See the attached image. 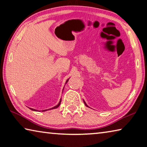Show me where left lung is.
Here are the masks:
<instances>
[{
  "instance_id": "8db88e82",
  "label": "left lung",
  "mask_w": 147,
  "mask_h": 147,
  "mask_svg": "<svg viewBox=\"0 0 147 147\" xmlns=\"http://www.w3.org/2000/svg\"><path fill=\"white\" fill-rule=\"evenodd\" d=\"M83 102H84V103H85V105H86V107H88V105H87V104H86V102H85V100H83Z\"/></svg>"
}]
</instances>
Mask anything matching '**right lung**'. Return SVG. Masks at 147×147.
Wrapping results in <instances>:
<instances>
[{
	"instance_id": "1",
	"label": "right lung",
	"mask_w": 147,
	"mask_h": 147,
	"mask_svg": "<svg viewBox=\"0 0 147 147\" xmlns=\"http://www.w3.org/2000/svg\"><path fill=\"white\" fill-rule=\"evenodd\" d=\"M68 80H69V79H67L66 80V84L67 83V82H68ZM63 90H64V88H63ZM62 92H63V90H62ZM61 99L60 100V102H59V103H58V104L57 105H55V107H52V108H51V109H45V110H42V111H47V110H50V109H56V108H57V107H59V106L60 105V104H61ZM30 109H31V110H32V111H36V109H32V108H29Z\"/></svg>"
}]
</instances>
